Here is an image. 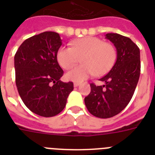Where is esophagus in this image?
<instances>
[{
    "instance_id": "obj_1",
    "label": "esophagus",
    "mask_w": 155,
    "mask_h": 155,
    "mask_svg": "<svg viewBox=\"0 0 155 155\" xmlns=\"http://www.w3.org/2000/svg\"><path fill=\"white\" fill-rule=\"evenodd\" d=\"M79 85H80V83H78V82H74V87H78V86Z\"/></svg>"
}]
</instances>
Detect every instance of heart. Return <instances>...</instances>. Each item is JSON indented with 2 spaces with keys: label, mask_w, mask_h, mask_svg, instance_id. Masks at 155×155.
<instances>
[{
  "label": "heart",
  "mask_w": 155,
  "mask_h": 155,
  "mask_svg": "<svg viewBox=\"0 0 155 155\" xmlns=\"http://www.w3.org/2000/svg\"><path fill=\"white\" fill-rule=\"evenodd\" d=\"M117 51L113 44L97 37L87 36L74 40L71 48L61 46L57 51L59 64L66 70L71 69L81 59V66L66 74L68 80L81 82L91 75L101 76L108 73L116 61Z\"/></svg>",
  "instance_id": "1"
}]
</instances>
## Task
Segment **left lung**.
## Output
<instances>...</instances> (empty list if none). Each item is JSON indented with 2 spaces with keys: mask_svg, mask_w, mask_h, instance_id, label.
Masks as SVG:
<instances>
[{
  "mask_svg": "<svg viewBox=\"0 0 155 155\" xmlns=\"http://www.w3.org/2000/svg\"><path fill=\"white\" fill-rule=\"evenodd\" d=\"M105 38L113 42L117 59L113 68L100 79L105 84L91 83V92L84 98L87 110L98 118H110L119 114L132 98L140 74V49L128 37L107 33Z\"/></svg>",
  "mask_w": 155,
  "mask_h": 155,
  "instance_id": "left-lung-1",
  "label": "left lung"
}]
</instances>
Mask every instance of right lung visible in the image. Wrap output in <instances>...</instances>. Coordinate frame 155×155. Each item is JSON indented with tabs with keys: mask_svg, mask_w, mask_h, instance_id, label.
Returning <instances> with one entry per match:
<instances>
[{
	"mask_svg": "<svg viewBox=\"0 0 155 155\" xmlns=\"http://www.w3.org/2000/svg\"><path fill=\"white\" fill-rule=\"evenodd\" d=\"M62 45L54 31H44L25 39L15 55V82L24 104L32 113L52 117L64 109L73 82L61 81L64 71L57 62Z\"/></svg>",
	"mask_w": 155,
	"mask_h": 155,
	"instance_id": "right-lung-1",
	"label": "right lung"
}]
</instances>
